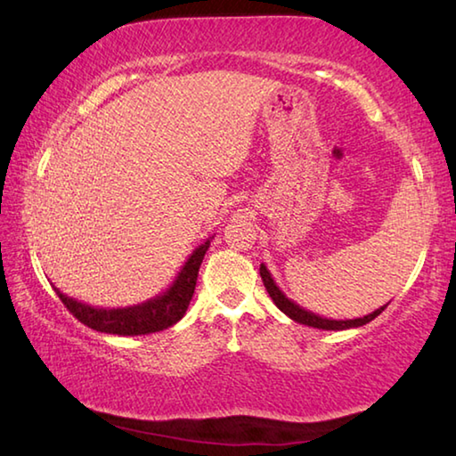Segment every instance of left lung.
Listing matches in <instances>:
<instances>
[{
	"instance_id": "8db88e82",
	"label": "left lung",
	"mask_w": 456,
	"mask_h": 456,
	"mask_svg": "<svg viewBox=\"0 0 456 456\" xmlns=\"http://www.w3.org/2000/svg\"><path fill=\"white\" fill-rule=\"evenodd\" d=\"M259 275H261V280H264L265 289L269 293V297L273 299V304L280 307V310L285 315H289L293 322L304 323V326H312V328H318V330H334V331L360 328V326H366V323L372 322L374 318H378V315H380L384 312V307H386V305L378 307V310H374L372 314L364 315V318H356V320H331V318L328 320L320 314H314L310 310H305V307H302L299 304L291 302V299L280 289V285L273 281L272 273H269V269L264 264H261V267H259Z\"/></svg>"
}]
</instances>
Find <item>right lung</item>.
I'll return each instance as SVG.
<instances>
[{
	"instance_id": "right-lung-1",
	"label": "right lung",
	"mask_w": 456,
	"mask_h": 456,
	"mask_svg": "<svg viewBox=\"0 0 456 456\" xmlns=\"http://www.w3.org/2000/svg\"><path fill=\"white\" fill-rule=\"evenodd\" d=\"M213 237L200 243L195 251L191 253L189 259L184 261L181 272L176 273L175 281L168 288L159 293L157 297L146 299V302L128 307H94L78 299L68 297L58 288H53L74 318H78L84 326H88L104 334H118V336H142L152 334L171 328L173 323L179 322L192 299L197 285L199 267L203 264V257Z\"/></svg>"
}]
</instances>
